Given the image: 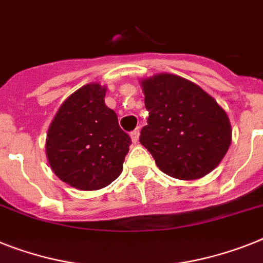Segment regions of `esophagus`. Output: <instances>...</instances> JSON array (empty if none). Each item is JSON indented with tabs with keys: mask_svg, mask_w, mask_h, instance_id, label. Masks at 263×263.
<instances>
[{
	"mask_svg": "<svg viewBox=\"0 0 263 263\" xmlns=\"http://www.w3.org/2000/svg\"><path fill=\"white\" fill-rule=\"evenodd\" d=\"M139 135H140V128H135L134 131L131 132V139H132V142L134 143H138L139 140Z\"/></svg>",
	"mask_w": 263,
	"mask_h": 263,
	"instance_id": "esophagus-1",
	"label": "esophagus"
}]
</instances>
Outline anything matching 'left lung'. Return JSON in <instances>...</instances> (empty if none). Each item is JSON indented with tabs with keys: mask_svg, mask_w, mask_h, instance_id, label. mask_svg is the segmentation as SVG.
Returning a JSON list of instances; mask_svg holds the SVG:
<instances>
[{
	"mask_svg": "<svg viewBox=\"0 0 263 263\" xmlns=\"http://www.w3.org/2000/svg\"><path fill=\"white\" fill-rule=\"evenodd\" d=\"M142 85L149 116L139 142L159 170L182 180L213 171L231 143L226 112L202 88L175 74H156Z\"/></svg>",
	"mask_w": 263,
	"mask_h": 263,
	"instance_id": "1",
	"label": "left lung"
}]
</instances>
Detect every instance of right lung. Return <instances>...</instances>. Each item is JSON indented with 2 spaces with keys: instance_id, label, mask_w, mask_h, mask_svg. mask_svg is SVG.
<instances>
[{
  "instance_id": "1",
  "label": "right lung",
  "mask_w": 263,
  "mask_h": 263,
  "mask_svg": "<svg viewBox=\"0 0 263 263\" xmlns=\"http://www.w3.org/2000/svg\"><path fill=\"white\" fill-rule=\"evenodd\" d=\"M107 88L87 84L64 101L46 136V156L63 182L92 191L123 171L131 138L104 103Z\"/></svg>"
}]
</instances>
